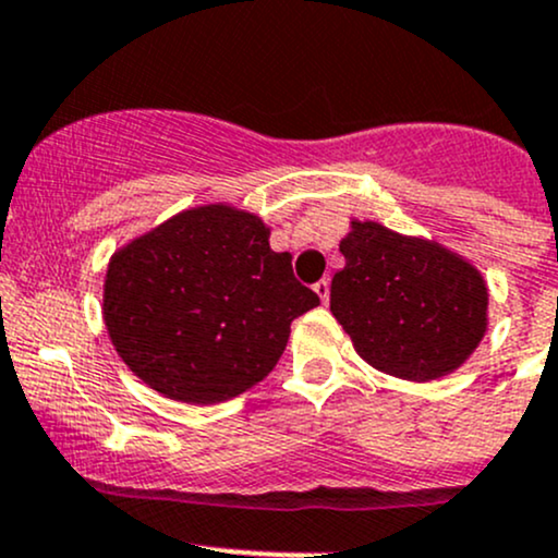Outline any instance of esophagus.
<instances>
[{"instance_id": "34e87169", "label": "esophagus", "mask_w": 558, "mask_h": 558, "mask_svg": "<svg viewBox=\"0 0 558 558\" xmlns=\"http://www.w3.org/2000/svg\"><path fill=\"white\" fill-rule=\"evenodd\" d=\"M315 293H317V296H320L323 304H328V299H330V280H328V278L317 280V283H315Z\"/></svg>"}]
</instances>
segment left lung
<instances>
[{
	"mask_svg": "<svg viewBox=\"0 0 558 558\" xmlns=\"http://www.w3.org/2000/svg\"><path fill=\"white\" fill-rule=\"evenodd\" d=\"M339 251L347 265L330 280V312L373 368L424 384L480 347L489 293L461 254L360 219Z\"/></svg>",
	"mask_w": 558,
	"mask_h": 558,
	"instance_id": "obj_1",
	"label": "left lung"
}]
</instances>
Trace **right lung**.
I'll list each match as a JSON object with an SVG mask.
<instances>
[{
  "instance_id": "obj_1",
  "label": "right lung",
  "mask_w": 558,
  "mask_h": 558,
  "mask_svg": "<svg viewBox=\"0 0 558 558\" xmlns=\"http://www.w3.org/2000/svg\"><path fill=\"white\" fill-rule=\"evenodd\" d=\"M320 299L293 278L269 228L230 204L185 209L110 256L102 320L158 395L217 405L278 365L291 323Z\"/></svg>"
}]
</instances>
